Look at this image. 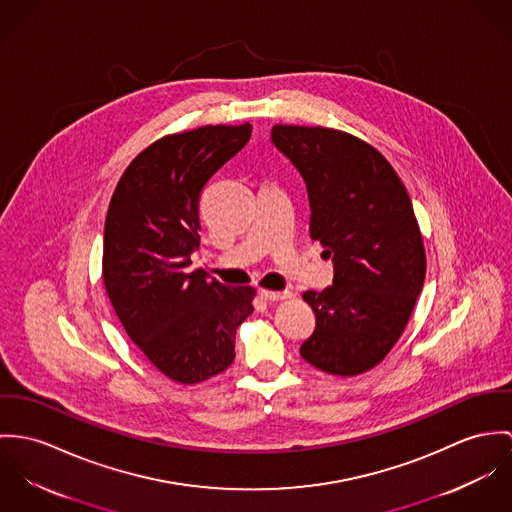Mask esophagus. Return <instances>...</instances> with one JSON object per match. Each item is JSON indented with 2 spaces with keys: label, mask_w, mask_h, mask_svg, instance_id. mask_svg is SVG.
<instances>
[{
  "label": "esophagus",
  "mask_w": 512,
  "mask_h": 512,
  "mask_svg": "<svg viewBox=\"0 0 512 512\" xmlns=\"http://www.w3.org/2000/svg\"><path fill=\"white\" fill-rule=\"evenodd\" d=\"M261 296L269 302H279V300H286L292 296V292H277V290H261Z\"/></svg>",
  "instance_id": "obj_1"
}]
</instances>
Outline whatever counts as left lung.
Returning a JSON list of instances; mask_svg holds the SVG:
<instances>
[{
  "mask_svg": "<svg viewBox=\"0 0 512 512\" xmlns=\"http://www.w3.org/2000/svg\"><path fill=\"white\" fill-rule=\"evenodd\" d=\"M271 139L302 174L310 237L334 261V284L302 294L316 330L300 355L330 375H361L402 336L426 277L410 196L391 163L351 133L275 125Z\"/></svg>",
  "mask_w": 512,
  "mask_h": 512,
  "instance_id": "obj_1",
  "label": "left lung"
}]
</instances>
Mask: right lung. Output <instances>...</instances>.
<instances>
[{
	"instance_id": "1",
	"label": "right lung",
	"mask_w": 512,
	"mask_h": 512,
	"mask_svg": "<svg viewBox=\"0 0 512 512\" xmlns=\"http://www.w3.org/2000/svg\"><path fill=\"white\" fill-rule=\"evenodd\" d=\"M251 125H202L165 135L121 174L106 216L102 279L141 353L172 381L196 385L235 359V332L253 312V286L190 273L200 247L206 182L239 153Z\"/></svg>"
}]
</instances>
